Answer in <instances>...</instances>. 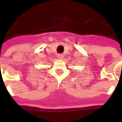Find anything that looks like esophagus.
Returning <instances> with one entry per match:
<instances>
[{
    "label": "esophagus",
    "mask_w": 122,
    "mask_h": 122,
    "mask_svg": "<svg viewBox=\"0 0 122 122\" xmlns=\"http://www.w3.org/2000/svg\"><path fill=\"white\" fill-rule=\"evenodd\" d=\"M57 57H58L59 59H62L64 57V56L63 54H58V55H57Z\"/></svg>",
    "instance_id": "esophagus-1"
}]
</instances>
